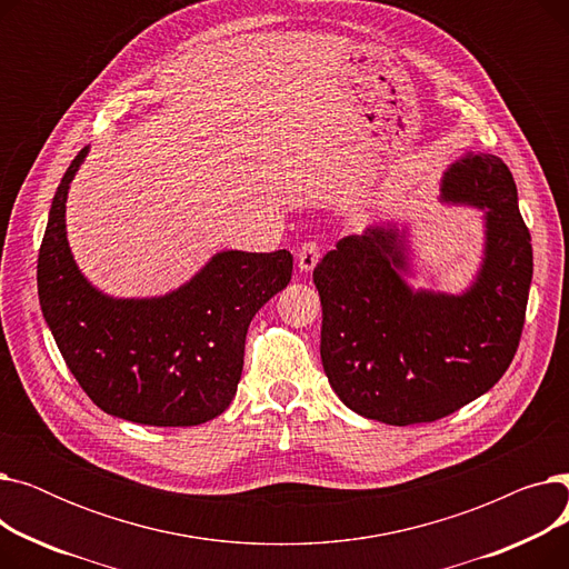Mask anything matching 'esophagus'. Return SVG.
Wrapping results in <instances>:
<instances>
[{"instance_id": "34e87169", "label": "esophagus", "mask_w": 569, "mask_h": 569, "mask_svg": "<svg viewBox=\"0 0 569 569\" xmlns=\"http://www.w3.org/2000/svg\"><path fill=\"white\" fill-rule=\"evenodd\" d=\"M318 258H320V249L316 242H307L297 249V267H300V272H305V274L313 272V267L318 264Z\"/></svg>"}]
</instances>
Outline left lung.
Instances as JSON below:
<instances>
[{
  "mask_svg": "<svg viewBox=\"0 0 569 569\" xmlns=\"http://www.w3.org/2000/svg\"><path fill=\"white\" fill-rule=\"evenodd\" d=\"M440 202L472 207L482 221V256L461 290L415 288L410 228L390 221L343 237L313 269L325 376L367 420H440L487 395L517 352L532 247L510 168L466 152L445 168Z\"/></svg>",
  "mask_w": 569,
  "mask_h": 569,
  "instance_id": "8db88e82",
  "label": "left lung"
}]
</instances>
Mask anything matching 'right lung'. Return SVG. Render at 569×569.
<instances>
[{"instance_id":"right-lung-1","label":"right lung","mask_w":569,"mask_h":569,"mask_svg":"<svg viewBox=\"0 0 569 569\" xmlns=\"http://www.w3.org/2000/svg\"><path fill=\"white\" fill-rule=\"evenodd\" d=\"M89 147L71 161L50 204L39 251V302L67 367L103 412L147 427H196L234 399L258 309L290 283V251L223 249L152 297H112L78 267L67 198Z\"/></svg>"}]
</instances>
